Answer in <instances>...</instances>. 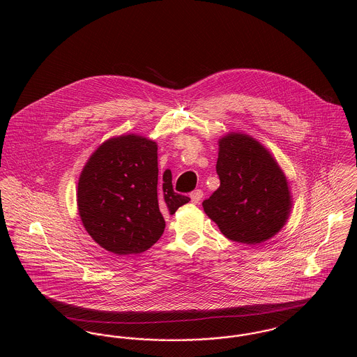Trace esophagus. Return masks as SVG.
Here are the masks:
<instances>
[{
  "mask_svg": "<svg viewBox=\"0 0 357 357\" xmlns=\"http://www.w3.org/2000/svg\"><path fill=\"white\" fill-rule=\"evenodd\" d=\"M204 198V191L202 190H195L192 194H191V201L194 204H199Z\"/></svg>",
  "mask_w": 357,
  "mask_h": 357,
  "instance_id": "34e87169",
  "label": "esophagus"
}]
</instances>
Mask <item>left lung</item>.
<instances>
[{"instance_id": "8db88e82", "label": "left lung", "mask_w": 357, "mask_h": 357, "mask_svg": "<svg viewBox=\"0 0 357 357\" xmlns=\"http://www.w3.org/2000/svg\"><path fill=\"white\" fill-rule=\"evenodd\" d=\"M215 170L220 187L202 206L224 236L258 245L283 228L291 208L289 183L259 142L242 133L221 137Z\"/></svg>"}]
</instances>
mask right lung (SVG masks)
Returning <instances> with one entry per match:
<instances>
[{"label":"right lung","instance_id":"right-lung-1","mask_svg":"<svg viewBox=\"0 0 357 357\" xmlns=\"http://www.w3.org/2000/svg\"><path fill=\"white\" fill-rule=\"evenodd\" d=\"M158 146L137 135L104 142L78 181L81 221L92 239L116 255L149 250L165 231L163 214L190 198L173 191L172 172L158 181Z\"/></svg>","mask_w":357,"mask_h":357}]
</instances>
